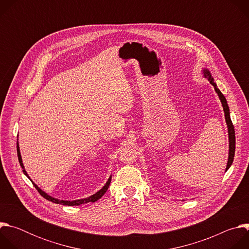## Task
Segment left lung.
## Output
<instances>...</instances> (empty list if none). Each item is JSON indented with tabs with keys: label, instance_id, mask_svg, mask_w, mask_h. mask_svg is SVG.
I'll return each mask as SVG.
<instances>
[{
	"label": "left lung",
	"instance_id": "8db88e82",
	"mask_svg": "<svg viewBox=\"0 0 249 249\" xmlns=\"http://www.w3.org/2000/svg\"><path fill=\"white\" fill-rule=\"evenodd\" d=\"M203 74L204 77L210 82V84L214 87L216 92L218 93L222 105H223V108H224V112H225V117H226V122L228 125V130H229V140H230V150H229V160H228V164L226 167V171L231 167L232 161H233V158H234V151H235V135H234V128L232 125V122L231 120V116H230V108H229V105L227 103V99L224 96V94L221 92V90L217 88L216 83L214 82V79H213L211 73L207 69L203 70Z\"/></svg>",
	"mask_w": 249,
	"mask_h": 249
}]
</instances>
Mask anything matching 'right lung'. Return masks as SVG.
<instances>
[{
	"mask_svg": "<svg viewBox=\"0 0 249 249\" xmlns=\"http://www.w3.org/2000/svg\"><path fill=\"white\" fill-rule=\"evenodd\" d=\"M17 152H18V161H19V164H20V166L23 168L22 169V171H23V173L28 177V178L30 179V177L27 175V172L25 171V169H24V166H23V163H22V160H21V156H20V152H19V147H18V143H17ZM31 180V179H30ZM110 181H111V176L109 177L108 178V180H107V182L105 183V185L99 190V191H97L95 194H93V195H91V196H89V198H85V199H80V200H75V201H64V200H58V199H56V198H53V197H51V196H49L48 194H46L44 191H42L36 184H35L32 180H31V182H32V184H33V186L36 188V190L40 193V195L41 196H43L45 199H47L48 201H51V202H53V203H56V204H61V205H66V206H79V205H81V204H86V203H89V202H95V201H97L98 199H100L104 194H105V192L107 191V189H108V187H109V185H110Z\"/></svg>",
	"mask_w": 249,
	"mask_h": 249,
	"instance_id": "add662e5",
	"label": "right lung"
}]
</instances>
